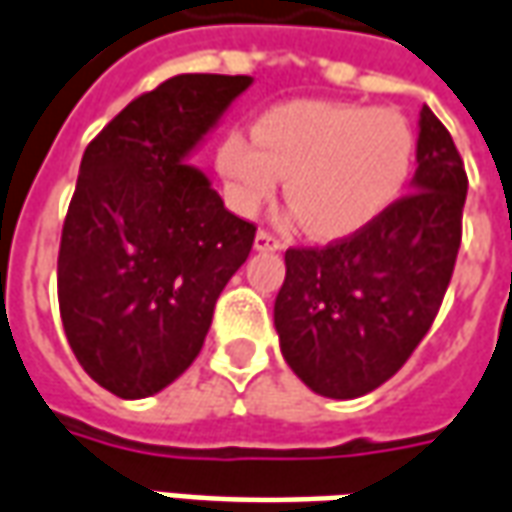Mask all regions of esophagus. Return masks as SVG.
<instances>
[{
	"mask_svg": "<svg viewBox=\"0 0 512 512\" xmlns=\"http://www.w3.org/2000/svg\"><path fill=\"white\" fill-rule=\"evenodd\" d=\"M253 245H256V250H281L284 248V242H281V239H278L273 231H259Z\"/></svg>",
	"mask_w": 512,
	"mask_h": 512,
	"instance_id": "1",
	"label": "esophagus"
}]
</instances>
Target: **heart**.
<instances>
[{"mask_svg":"<svg viewBox=\"0 0 512 512\" xmlns=\"http://www.w3.org/2000/svg\"><path fill=\"white\" fill-rule=\"evenodd\" d=\"M415 136L404 116L357 102H284L259 119L256 133L234 130L217 164L242 211L287 197L317 239H343L368 228L404 192Z\"/></svg>","mask_w":512,"mask_h":512,"instance_id":"1","label":"heart"}]
</instances>
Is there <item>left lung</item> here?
Listing matches in <instances>:
<instances>
[{
	"label": "left lung",
	"mask_w": 512,
	"mask_h": 512,
	"mask_svg": "<svg viewBox=\"0 0 512 512\" xmlns=\"http://www.w3.org/2000/svg\"><path fill=\"white\" fill-rule=\"evenodd\" d=\"M415 192L323 248L284 253L276 298L281 354L329 398H357L404 368L449 290L468 192L451 133L424 105Z\"/></svg>",
	"instance_id": "1"
}]
</instances>
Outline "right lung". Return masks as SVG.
<instances>
[{
    "mask_svg": "<svg viewBox=\"0 0 512 512\" xmlns=\"http://www.w3.org/2000/svg\"><path fill=\"white\" fill-rule=\"evenodd\" d=\"M250 86L248 74H175L88 142L58 250V303L74 357L119 398L189 368L256 225L222 206L183 158Z\"/></svg>",
    "mask_w": 512,
    "mask_h": 512,
    "instance_id": "add662e5",
    "label": "right lung"
}]
</instances>
